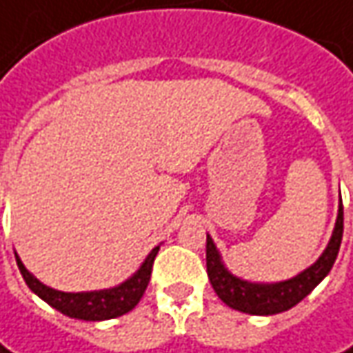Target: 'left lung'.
I'll return each mask as SVG.
<instances>
[{"label": "left lung", "instance_id": "1", "mask_svg": "<svg viewBox=\"0 0 353 353\" xmlns=\"http://www.w3.org/2000/svg\"><path fill=\"white\" fill-rule=\"evenodd\" d=\"M342 234H344V206L340 202L332 239L326 251L320 255L319 261L303 271L301 275L283 281V283H275V285H255V283L241 281L234 277L232 273H228V269L220 261V253L216 250L212 237L206 236V271H208V277L216 294L228 306L248 312V314H261V316L285 312L294 305H299L306 294L330 273L340 251Z\"/></svg>", "mask_w": 353, "mask_h": 353}]
</instances>
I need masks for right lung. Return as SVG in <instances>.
Returning <instances> with one entry per match:
<instances>
[{
	"mask_svg": "<svg viewBox=\"0 0 353 353\" xmlns=\"http://www.w3.org/2000/svg\"><path fill=\"white\" fill-rule=\"evenodd\" d=\"M159 251V245L151 251L141 265V269L133 275V277L121 283L116 289H108V291H96V292H61L50 289L47 285H43L25 269V265L21 263V259L15 255L19 271L25 283L29 285V289L37 292L43 301H47L48 305L57 310H61L62 314L78 320H105L116 319L129 312L131 308L141 301L143 292L149 285L151 279V269L153 261Z\"/></svg>",
	"mask_w": 353,
	"mask_h": 353,
	"instance_id": "right-lung-1",
	"label": "right lung"
}]
</instances>
